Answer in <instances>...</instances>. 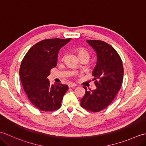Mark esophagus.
Wrapping results in <instances>:
<instances>
[{"instance_id": "1", "label": "esophagus", "mask_w": 146, "mask_h": 146, "mask_svg": "<svg viewBox=\"0 0 146 146\" xmlns=\"http://www.w3.org/2000/svg\"><path fill=\"white\" fill-rule=\"evenodd\" d=\"M76 86V84H75V83H69V84H68V86H69L70 88H71V87H75V86Z\"/></svg>"}]
</instances>
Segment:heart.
Returning <instances> with one entry per match:
<instances>
[{"label":"heart","mask_w":146,"mask_h":146,"mask_svg":"<svg viewBox=\"0 0 146 146\" xmlns=\"http://www.w3.org/2000/svg\"><path fill=\"white\" fill-rule=\"evenodd\" d=\"M77 52H78V55L79 58H81L83 56H86L88 57L90 56L88 52L86 50L85 48H80L77 49Z\"/></svg>","instance_id":"b5f03b06"}]
</instances>
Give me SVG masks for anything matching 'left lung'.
Returning <instances> with one entry per match:
<instances>
[{
	"instance_id": "left-lung-1",
	"label": "left lung",
	"mask_w": 146,
	"mask_h": 146,
	"mask_svg": "<svg viewBox=\"0 0 146 146\" xmlns=\"http://www.w3.org/2000/svg\"><path fill=\"white\" fill-rule=\"evenodd\" d=\"M86 42L97 52V62L92 75L95 90L85 89L81 99V106L86 110L97 112L109 105L122 86L123 68L120 56L111 45L100 40H88Z\"/></svg>"
}]
</instances>
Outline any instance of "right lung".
<instances>
[{
    "instance_id": "add662e5",
    "label": "right lung",
    "mask_w": 146,
    "mask_h": 146,
    "mask_svg": "<svg viewBox=\"0 0 146 146\" xmlns=\"http://www.w3.org/2000/svg\"><path fill=\"white\" fill-rule=\"evenodd\" d=\"M71 38L48 39L36 43L27 51L21 64L19 75L24 92L34 106L42 111L60 108L66 85H50L48 76L57 65L60 49Z\"/></svg>"
}]
</instances>
